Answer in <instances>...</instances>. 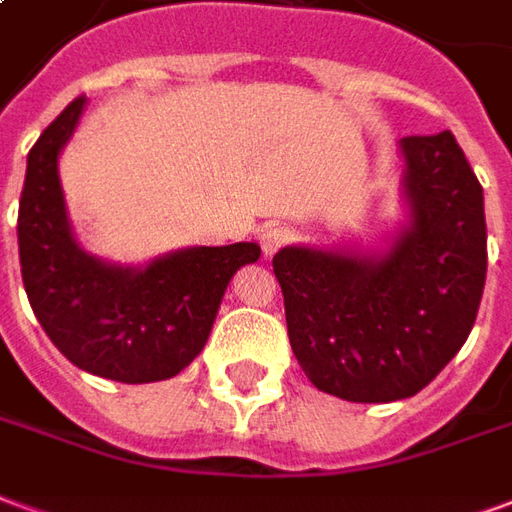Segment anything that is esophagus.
<instances>
[{
    "instance_id": "1",
    "label": "esophagus",
    "mask_w": 512,
    "mask_h": 512,
    "mask_svg": "<svg viewBox=\"0 0 512 512\" xmlns=\"http://www.w3.org/2000/svg\"><path fill=\"white\" fill-rule=\"evenodd\" d=\"M290 230L288 227H282V224H266V227H260L257 230V241H260V249H263V255L271 257L277 252L279 246L288 244Z\"/></svg>"
}]
</instances>
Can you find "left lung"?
<instances>
[{"label":"left lung","instance_id":"obj_1","mask_svg":"<svg viewBox=\"0 0 512 512\" xmlns=\"http://www.w3.org/2000/svg\"><path fill=\"white\" fill-rule=\"evenodd\" d=\"M408 224L384 252L285 246L274 274L290 348L321 392L417 395L461 351L488 268L483 186L450 131L403 136Z\"/></svg>","mask_w":512,"mask_h":512}]
</instances>
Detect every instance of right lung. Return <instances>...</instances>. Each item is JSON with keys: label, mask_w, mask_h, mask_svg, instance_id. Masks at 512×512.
<instances>
[{"label": "right lung", "mask_w": 512, "mask_h": 512, "mask_svg": "<svg viewBox=\"0 0 512 512\" xmlns=\"http://www.w3.org/2000/svg\"><path fill=\"white\" fill-rule=\"evenodd\" d=\"M84 98L60 112L27 156L18 205V257L32 312L79 370L123 384L178 376L194 362L216 321L230 279L260 257L257 244L189 246L145 268L115 266L73 238L60 186Z\"/></svg>", "instance_id": "obj_1"}]
</instances>
